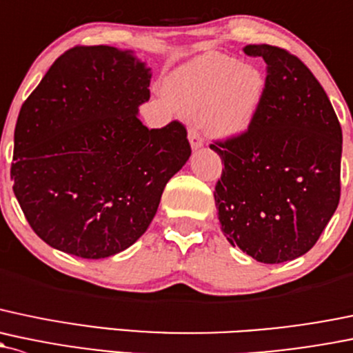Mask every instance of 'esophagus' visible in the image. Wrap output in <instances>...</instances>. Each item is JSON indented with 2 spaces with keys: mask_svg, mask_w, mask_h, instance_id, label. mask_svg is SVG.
<instances>
[{
  "mask_svg": "<svg viewBox=\"0 0 353 353\" xmlns=\"http://www.w3.org/2000/svg\"><path fill=\"white\" fill-rule=\"evenodd\" d=\"M189 142H191L192 150H198L203 147V137L196 128H189Z\"/></svg>",
  "mask_w": 353,
  "mask_h": 353,
  "instance_id": "1",
  "label": "esophagus"
}]
</instances>
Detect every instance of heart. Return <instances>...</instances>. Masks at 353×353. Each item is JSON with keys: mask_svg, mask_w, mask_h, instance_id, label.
<instances>
[{"mask_svg": "<svg viewBox=\"0 0 353 353\" xmlns=\"http://www.w3.org/2000/svg\"><path fill=\"white\" fill-rule=\"evenodd\" d=\"M265 83L252 65L223 54H206L174 70L165 83L172 105L183 113H201L210 135L230 139L250 128L264 98Z\"/></svg>", "mask_w": 353, "mask_h": 353, "instance_id": "b5f03b06", "label": "heart"}]
</instances>
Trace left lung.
<instances>
[{
    "instance_id": "1",
    "label": "left lung",
    "mask_w": 353,
    "mask_h": 353,
    "mask_svg": "<svg viewBox=\"0 0 353 353\" xmlns=\"http://www.w3.org/2000/svg\"><path fill=\"white\" fill-rule=\"evenodd\" d=\"M267 64L264 98L239 137L211 143L225 169L214 188L221 232L264 264L306 254L340 201L342 127L310 69L281 47H243Z\"/></svg>"
}]
</instances>
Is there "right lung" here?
<instances>
[{"label": "right lung", "mask_w": 353, "mask_h": 353, "mask_svg": "<svg viewBox=\"0 0 353 353\" xmlns=\"http://www.w3.org/2000/svg\"><path fill=\"white\" fill-rule=\"evenodd\" d=\"M150 76L132 50L77 46L21 105L13 192L50 247L83 259L111 257L154 220L191 145L181 121L148 130L139 120Z\"/></svg>", "instance_id": "1"}]
</instances>
